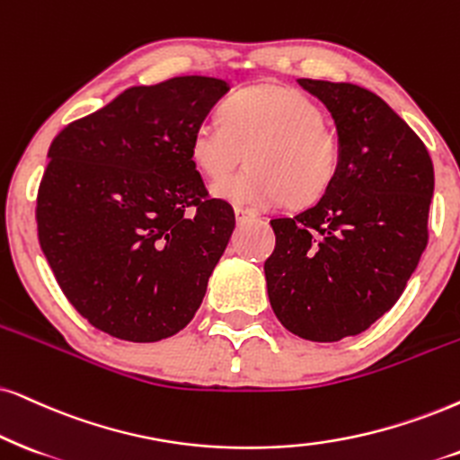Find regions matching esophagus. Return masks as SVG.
<instances>
[{"label": "esophagus", "mask_w": 460, "mask_h": 460, "mask_svg": "<svg viewBox=\"0 0 460 460\" xmlns=\"http://www.w3.org/2000/svg\"><path fill=\"white\" fill-rule=\"evenodd\" d=\"M250 218H257V214L250 212V210H243V208H235V220H237V225L248 223Z\"/></svg>", "instance_id": "34e87169"}]
</instances>
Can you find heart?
Wrapping results in <instances>:
<instances>
[{
	"label": "heart",
	"instance_id": "obj_1",
	"mask_svg": "<svg viewBox=\"0 0 460 460\" xmlns=\"http://www.w3.org/2000/svg\"><path fill=\"white\" fill-rule=\"evenodd\" d=\"M223 119H203L190 133L189 156L197 172L219 180L249 150L246 172L212 187L218 199L240 208L287 201L293 208L323 199L340 173L341 150L324 114L305 93L261 84L223 103Z\"/></svg>",
	"mask_w": 460,
	"mask_h": 460
}]
</instances>
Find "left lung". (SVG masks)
Masks as SVG:
<instances>
[{
	"label": "left lung",
	"instance_id": "obj_1",
	"mask_svg": "<svg viewBox=\"0 0 460 460\" xmlns=\"http://www.w3.org/2000/svg\"><path fill=\"white\" fill-rule=\"evenodd\" d=\"M297 84L331 112L340 173L314 206L270 220L267 295L290 333L340 341L391 310L416 271L429 240L433 161L376 93L310 78Z\"/></svg>",
	"mask_w": 460,
	"mask_h": 460
}]
</instances>
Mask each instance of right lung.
Wrapping results in <instances>:
<instances>
[{
  "instance_id": "add662e5",
  "label": "right lung",
  "mask_w": 460,
  "mask_h": 460,
  "mask_svg": "<svg viewBox=\"0 0 460 460\" xmlns=\"http://www.w3.org/2000/svg\"><path fill=\"white\" fill-rule=\"evenodd\" d=\"M229 89L208 75L131 86L52 139L40 246L69 304L103 333L148 344L199 310L235 214L208 199L189 142Z\"/></svg>"
}]
</instances>
